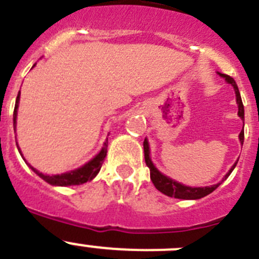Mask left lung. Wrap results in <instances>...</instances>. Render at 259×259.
<instances>
[{"mask_svg":"<svg viewBox=\"0 0 259 259\" xmlns=\"http://www.w3.org/2000/svg\"><path fill=\"white\" fill-rule=\"evenodd\" d=\"M218 74L221 75V77H224L225 79H226V82L230 83V84L234 87L235 94H236V103H238V106H239L238 114H239V117H240L241 119H244V105H243V101H241L240 92H239V89H238V86H236V83H235L234 78H231L230 75H227V74H222V73H218ZM239 139H240L241 145H243L244 131L240 132V135H239ZM144 153H145L146 165L150 168V179H151V181H153L154 186H155L156 189L160 191V193L164 194V195L170 196V198L186 199V200H187V199L204 198V196H207L208 194L212 193V191H214V190L222 184V181H224V180H226L227 177L230 176V173L234 170L235 165H236V163H238V162H236L234 165H232L231 169L227 172V175L225 176V179L222 180L220 184H215V185H212V186H205V187H190V186H186V185L180 184V182L175 181V180L169 179V177L164 176L163 173H160L158 169H156L155 165L153 164V162H151V159H150L149 142H148V140H146V139H145V141H144Z\"/></svg>","mask_w":259,"mask_h":259,"instance_id":"8db88e82","label":"left lung"}]
</instances>
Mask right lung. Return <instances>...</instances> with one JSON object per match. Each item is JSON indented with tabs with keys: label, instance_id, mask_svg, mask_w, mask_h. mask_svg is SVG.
<instances>
[{
	"label": "right lung",
	"instance_id": "1",
	"mask_svg": "<svg viewBox=\"0 0 259 259\" xmlns=\"http://www.w3.org/2000/svg\"><path fill=\"white\" fill-rule=\"evenodd\" d=\"M34 66V65H33ZM19 100H20V92L18 94L15 103V109H14V125L16 124V114H18V106H19ZM18 146V145H16ZM18 150L20 151L18 146ZM106 151H108V140L104 144L103 149L94 159H91L89 163H86L84 165H82L80 168H77L74 170H70V172L61 173V175H55V176H49V175H44V173L38 172L35 168H33L32 165H29L33 169V172H35L38 176L41 177L42 180H45L46 182H49L50 185H55V186H72V185H82L87 181H91L92 179L96 177V175L100 170L101 165L104 163V159L106 156ZM21 154V151H20Z\"/></svg>",
	"mask_w": 259,
	"mask_h": 259
}]
</instances>
